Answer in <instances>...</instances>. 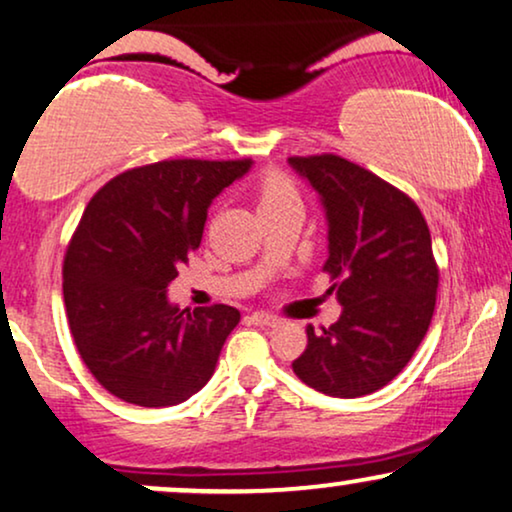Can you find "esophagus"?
Instances as JSON below:
<instances>
[{
    "label": "esophagus",
    "instance_id": "34e87169",
    "mask_svg": "<svg viewBox=\"0 0 512 512\" xmlns=\"http://www.w3.org/2000/svg\"><path fill=\"white\" fill-rule=\"evenodd\" d=\"M250 321L257 323V326H269V328H274V326H278V323H281V319H278V316L267 314V312H252L250 314Z\"/></svg>",
    "mask_w": 512,
    "mask_h": 512
}]
</instances>
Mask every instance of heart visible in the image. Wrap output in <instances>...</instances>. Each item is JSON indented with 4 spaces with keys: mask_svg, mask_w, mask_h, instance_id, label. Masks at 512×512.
I'll list each match as a JSON object with an SVG mask.
<instances>
[{
    "mask_svg": "<svg viewBox=\"0 0 512 512\" xmlns=\"http://www.w3.org/2000/svg\"><path fill=\"white\" fill-rule=\"evenodd\" d=\"M297 198L293 186L288 184V179H283L281 174H269V177L262 179L260 184V208H267V205L281 203V200Z\"/></svg>",
    "mask_w": 512,
    "mask_h": 512,
    "instance_id": "b5f03b06",
    "label": "heart"
}]
</instances>
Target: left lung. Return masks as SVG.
<instances>
[{"label": "left lung", "mask_w": 512, "mask_h": 512, "mask_svg": "<svg viewBox=\"0 0 512 512\" xmlns=\"http://www.w3.org/2000/svg\"><path fill=\"white\" fill-rule=\"evenodd\" d=\"M319 193L328 226L323 271L335 281L340 319L314 333L293 361L304 385L354 399L385 387L428 333L437 300L432 238L409 196L338 155L288 158Z\"/></svg>", "instance_id": "left-lung-1"}]
</instances>
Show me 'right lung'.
Segmentation results:
<instances>
[{
	"mask_svg": "<svg viewBox=\"0 0 512 512\" xmlns=\"http://www.w3.org/2000/svg\"><path fill=\"white\" fill-rule=\"evenodd\" d=\"M250 167L163 160L118 174L89 200L63 262V300L82 361L127 404L177 406L215 373L241 312L179 309L167 288L200 245L212 200Z\"/></svg>",
	"mask_w": 512,
	"mask_h": 512,
	"instance_id": "1",
	"label": "right lung"
}]
</instances>
